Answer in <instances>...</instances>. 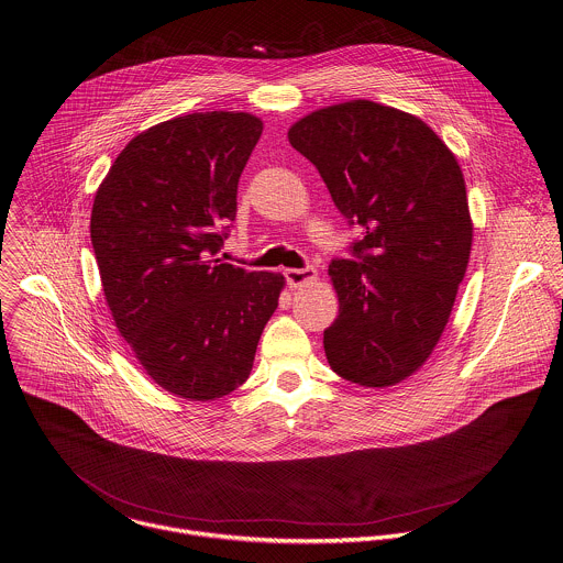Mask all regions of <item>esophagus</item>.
I'll list each match as a JSON object with an SVG mask.
<instances>
[{"label":"esophagus","instance_id":"esophagus-1","mask_svg":"<svg viewBox=\"0 0 563 563\" xmlns=\"http://www.w3.org/2000/svg\"><path fill=\"white\" fill-rule=\"evenodd\" d=\"M285 278L289 287H302L307 283H313L318 278V269L316 267H302V269H285Z\"/></svg>","mask_w":563,"mask_h":563}]
</instances>
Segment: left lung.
<instances>
[{
    "label": "left lung",
    "instance_id": "8db88e82",
    "mask_svg": "<svg viewBox=\"0 0 563 563\" xmlns=\"http://www.w3.org/2000/svg\"><path fill=\"white\" fill-rule=\"evenodd\" d=\"M287 136L363 228L358 261L329 265L339 316L327 358L350 383L396 385L435 350L467 269L474 228L456 156L420 117L369 100L305 114Z\"/></svg>",
    "mask_w": 563,
    "mask_h": 563
}]
</instances>
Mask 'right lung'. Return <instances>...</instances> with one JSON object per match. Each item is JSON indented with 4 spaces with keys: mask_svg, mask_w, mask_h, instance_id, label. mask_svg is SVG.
<instances>
[{
    "mask_svg": "<svg viewBox=\"0 0 563 563\" xmlns=\"http://www.w3.org/2000/svg\"><path fill=\"white\" fill-rule=\"evenodd\" d=\"M263 132L256 114L191 113L139 132L91 211V243L119 335L145 374L187 400L250 376L285 276L213 258L236 216L239 176Z\"/></svg>",
    "mask_w": 563,
    "mask_h": 563,
    "instance_id": "right-lung-1",
    "label": "right lung"
}]
</instances>
